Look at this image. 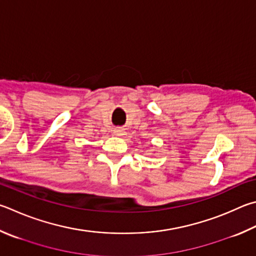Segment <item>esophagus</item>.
Listing matches in <instances>:
<instances>
[{"label":"esophagus","instance_id":"esophagus-1","mask_svg":"<svg viewBox=\"0 0 256 256\" xmlns=\"http://www.w3.org/2000/svg\"><path fill=\"white\" fill-rule=\"evenodd\" d=\"M124 133H125V131H124V128H116L113 130V134L116 136H122Z\"/></svg>","mask_w":256,"mask_h":256}]
</instances>
